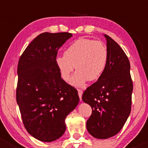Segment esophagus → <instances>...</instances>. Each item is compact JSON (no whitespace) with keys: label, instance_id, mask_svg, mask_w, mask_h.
Here are the masks:
<instances>
[{"label":"esophagus","instance_id":"obj_1","mask_svg":"<svg viewBox=\"0 0 148 148\" xmlns=\"http://www.w3.org/2000/svg\"><path fill=\"white\" fill-rule=\"evenodd\" d=\"M77 91H78V95H79V99H80V100H82V90L80 89L77 90Z\"/></svg>","mask_w":148,"mask_h":148}]
</instances>
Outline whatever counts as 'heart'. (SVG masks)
Masks as SVG:
<instances>
[{"instance_id":"1","label":"heart","mask_w":148,"mask_h":148,"mask_svg":"<svg viewBox=\"0 0 148 148\" xmlns=\"http://www.w3.org/2000/svg\"><path fill=\"white\" fill-rule=\"evenodd\" d=\"M108 60V51L103 43L88 38H81L71 44L64 55L56 58V65L62 79L70 80L74 70H77L70 83L77 88L83 87L87 81L100 78Z\"/></svg>"}]
</instances>
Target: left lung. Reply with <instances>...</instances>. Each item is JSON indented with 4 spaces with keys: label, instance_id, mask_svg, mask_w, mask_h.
<instances>
[{
    "label": "left lung",
    "instance_id": "1",
    "mask_svg": "<svg viewBox=\"0 0 148 148\" xmlns=\"http://www.w3.org/2000/svg\"><path fill=\"white\" fill-rule=\"evenodd\" d=\"M103 36L108 51L107 66L97 82L88 87L82 97L92 108L87 130L101 139L112 137L121 130L130 114L133 91L128 57L118 43Z\"/></svg>",
    "mask_w": 148,
    "mask_h": 148
}]
</instances>
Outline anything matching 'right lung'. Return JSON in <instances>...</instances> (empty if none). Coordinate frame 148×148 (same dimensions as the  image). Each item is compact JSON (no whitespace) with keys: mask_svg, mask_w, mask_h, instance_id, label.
<instances>
[{"mask_svg":"<svg viewBox=\"0 0 148 148\" xmlns=\"http://www.w3.org/2000/svg\"><path fill=\"white\" fill-rule=\"evenodd\" d=\"M72 36L69 33H43L27 47L18 63L17 103L27 132L50 143L66 131V116L79 101L77 90L61 78L58 50Z\"/></svg>","mask_w":148,"mask_h":148,"instance_id":"1","label":"right lung"}]
</instances>
